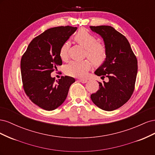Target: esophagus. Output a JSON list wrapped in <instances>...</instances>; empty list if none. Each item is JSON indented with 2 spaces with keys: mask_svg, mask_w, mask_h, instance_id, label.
<instances>
[{
  "mask_svg": "<svg viewBox=\"0 0 155 155\" xmlns=\"http://www.w3.org/2000/svg\"><path fill=\"white\" fill-rule=\"evenodd\" d=\"M79 82H81L82 83H86L87 82V79H79L78 80Z\"/></svg>",
  "mask_w": 155,
  "mask_h": 155,
  "instance_id": "esophagus-1",
  "label": "esophagus"
}]
</instances>
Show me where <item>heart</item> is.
Returning a JSON list of instances; mask_svg holds the SVG:
<instances>
[{"label":"heart","mask_w":155,"mask_h":155,"mask_svg":"<svg viewBox=\"0 0 155 155\" xmlns=\"http://www.w3.org/2000/svg\"><path fill=\"white\" fill-rule=\"evenodd\" d=\"M74 40L85 48V56L91 59L94 64L98 65L104 63L107 55L106 49L104 45L97 43L94 35L87 30L81 29L75 35ZM68 47L67 42L61 46L59 56L62 60H67L68 58ZM92 65V63L88 60L82 61H72L65 67L64 72L70 76L85 78Z\"/></svg>","instance_id":"b5f03b06"}]
</instances>
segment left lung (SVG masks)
<instances>
[{
	"mask_svg": "<svg viewBox=\"0 0 155 155\" xmlns=\"http://www.w3.org/2000/svg\"><path fill=\"white\" fill-rule=\"evenodd\" d=\"M104 39L107 55L94 74L109 81L99 82V88L91 98L104 110L118 109L130 99L134 90L138 72L137 59L126 37L110 26H90Z\"/></svg>",
	"mask_w": 155,
	"mask_h": 155,
	"instance_id": "8db88e82",
	"label": "left lung"
}]
</instances>
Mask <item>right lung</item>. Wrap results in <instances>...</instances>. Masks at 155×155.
Listing matches in <instances>:
<instances>
[{
  "mask_svg": "<svg viewBox=\"0 0 155 155\" xmlns=\"http://www.w3.org/2000/svg\"><path fill=\"white\" fill-rule=\"evenodd\" d=\"M78 28L70 26L50 28L33 39L21 61L24 91L29 99L46 110L57 109L66 100L69 88L75 82L70 76L55 81L51 73L62 64L59 50Z\"/></svg>",
  "mask_w": 155,
  "mask_h": 155,
  "instance_id": "1",
  "label": "right lung"
}]
</instances>
